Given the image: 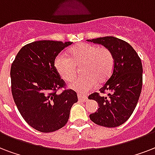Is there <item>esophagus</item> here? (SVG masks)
Masks as SVG:
<instances>
[{
	"instance_id": "34e87169",
	"label": "esophagus",
	"mask_w": 155,
	"mask_h": 155,
	"mask_svg": "<svg viewBox=\"0 0 155 155\" xmlns=\"http://www.w3.org/2000/svg\"><path fill=\"white\" fill-rule=\"evenodd\" d=\"M78 98L80 101H88V97L84 95H83L81 93H78Z\"/></svg>"
}]
</instances>
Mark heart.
Instances as JSON below:
<instances>
[{
  "instance_id": "obj_1",
  "label": "heart",
  "mask_w": 155,
  "mask_h": 155,
  "mask_svg": "<svg viewBox=\"0 0 155 155\" xmlns=\"http://www.w3.org/2000/svg\"><path fill=\"white\" fill-rule=\"evenodd\" d=\"M114 60L110 49L93 44L82 43L68 51V56L60 54L56 57L54 67L58 75L65 80L75 77L77 67L81 75L69 83V88L85 92L99 84L106 82L111 75Z\"/></svg>"
}]
</instances>
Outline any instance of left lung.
Returning a JSON list of instances; mask_svg holds the SVG:
<instances>
[{"instance_id":"left-lung-1","label":"left lung","mask_w":155,"mask_h":155,"mask_svg":"<svg viewBox=\"0 0 155 155\" xmlns=\"http://www.w3.org/2000/svg\"><path fill=\"white\" fill-rule=\"evenodd\" d=\"M105 46L110 50L114 60L112 75L100 88V93H92L88 98L98 103L97 111L89 115L96 124L115 127L124 124L134 111L142 88V64L132 46L114 36L88 40Z\"/></svg>"}]
</instances>
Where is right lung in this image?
Listing matches in <instances>:
<instances>
[{
    "mask_svg": "<svg viewBox=\"0 0 155 155\" xmlns=\"http://www.w3.org/2000/svg\"><path fill=\"white\" fill-rule=\"evenodd\" d=\"M72 42L39 41L20 49L10 69L11 91L17 108L26 122L41 133H52L64 127L70 110L77 102V94L59 88L65 82L55 69L54 61Z\"/></svg>",
    "mask_w": 155,
    "mask_h": 155,
    "instance_id": "1",
    "label": "right lung"
}]
</instances>
